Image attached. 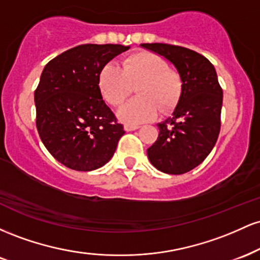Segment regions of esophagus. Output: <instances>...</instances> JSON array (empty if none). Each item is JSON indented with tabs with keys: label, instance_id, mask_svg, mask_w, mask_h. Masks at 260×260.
Returning a JSON list of instances; mask_svg holds the SVG:
<instances>
[{
	"label": "esophagus",
	"instance_id": "esophagus-1",
	"mask_svg": "<svg viewBox=\"0 0 260 260\" xmlns=\"http://www.w3.org/2000/svg\"><path fill=\"white\" fill-rule=\"evenodd\" d=\"M138 128H139V126H136V124H126V126H124V131L131 132V131L138 129Z\"/></svg>",
	"mask_w": 260,
	"mask_h": 260
}]
</instances>
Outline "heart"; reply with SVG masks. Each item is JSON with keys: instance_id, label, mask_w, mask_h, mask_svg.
<instances>
[{"instance_id": "b5f03b06", "label": "heart", "mask_w": 260, "mask_h": 260, "mask_svg": "<svg viewBox=\"0 0 260 260\" xmlns=\"http://www.w3.org/2000/svg\"><path fill=\"white\" fill-rule=\"evenodd\" d=\"M99 90L111 106H120L136 89V99L118 110L121 121L139 124L156 117L157 111L170 112L181 99V74L168 67L164 58L150 51L129 53L122 59L121 70L107 63L98 77Z\"/></svg>"}]
</instances>
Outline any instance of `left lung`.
Here are the masks:
<instances>
[{
  "label": "left lung",
  "mask_w": 260,
  "mask_h": 260,
  "mask_svg": "<svg viewBox=\"0 0 260 260\" xmlns=\"http://www.w3.org/2000/svg\"><path fill=\"white\" fill-rule=\"evenodd\" d=\"M142 46L172 62L183 82L178 105L172 117L157 124L159 136L147 150L148 157L165 174H186L205 160L220 133L222 89L215 68L187 47L160 43Z\"/></svg>",
  "instance_id": "1"
}]
</instances>
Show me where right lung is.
Here are the masks:
<instances>
[{
	"mask_svg": "<svg viewBox=\"0 0 260 260\" xmlns=\"http://www.w3.org/2000/svg\"><path fill=\"white\" fill-rule=\"evenodd\" d=\"M129 46L84 44L45 66L34 92L45 148L66 168L91 171L112 157L124 134L98 86L101 68Z\"/></svg>",
	"mask_w": 260,
	"mask_h": 260,
	"instance_id": "right-lung-1",
	"label": "right lung"
}]
</instances>
